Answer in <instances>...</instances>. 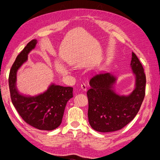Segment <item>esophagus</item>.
Wrapping results in <instances>:
<instances>
[{
  "label": "esophagus",
  "mask_w": 160,
  "mask_h": 160,
  "mask_svg": "<svg viewBox=\"0 0 160 160\" xmlns=\"http://www.w3.org/2000/svg\"><path fill=\"white\" fill-rule=\"evenodd\" d=\"M81 88L83 90V91H86L87 90V86L85 83H82L81 84Z\"/></svg>",
  "instance_id": "1"
}]
</instances>
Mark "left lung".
Segmentation results:
<instances>
[{
    "label": "left lung",
    "mask_w": 160,
    "mask_h": 160,
    "mask_svg": "<svg viewBox=\"0 0 160 160\" xmlns=\"http://www.w3.org/2000/svg\"><path fill=\"white\" fill-rule=\"evenodd\" d=\"M130 67L135 76V88L128 95L115 90L117 77L110 72H99L90 79L88 119L91 128L99 132L119 130L138 113L145 95L146 76L137 56L132 52Z\"/></svg>",
    "instance_id": "1"
}]
</instances>
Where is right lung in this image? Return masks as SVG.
I'll list each match as a JSON object with an SVG mask.
<instances>
[{
	"instance_id": "1",
	"label": "right lung",
	"mask_w": 160,
	"mask_h": 160,
	"mask_svg": "<svg viewBox=\"0 0 160 160\" xmlns=\"http://www.w3.org/2000/svg\"><path fill=\"white\" fill-rule=\"evenodd\" d=\"M38 43L33 39L16 58L9 74V88L12 102L22 119L41 130H53L62 121L68 100L73 97L71 87H63L52 83L47 91L36 96L24 95L17 88V73L28 60V55Z\"/></svg>"
}]
</instances>
